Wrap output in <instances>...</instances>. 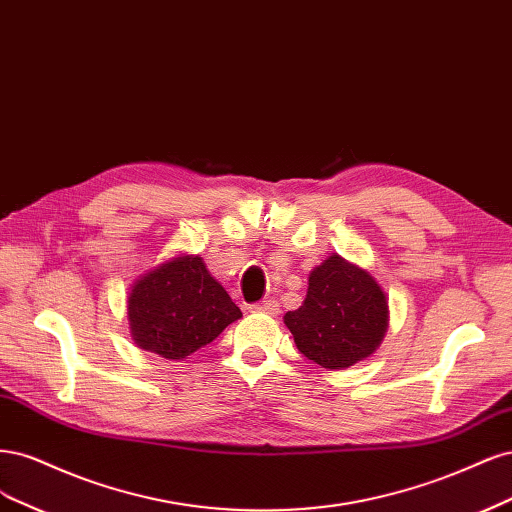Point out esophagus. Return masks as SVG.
I'll return each instance as SVG.
<instances>
[{"mask_svg": "<svg viewBox=\"0 0 512 512\" xmlns=\"http://www.w3.org/2000/svg\"><path fill=\"white\" fill-rule=\"evenodd\" d=\"M251 312H263V315H272V317H276L278 312H280V304L276 302V300H261V302H257V304H253L251 306Z\"/></svg>", "mask_w": 512, "mask_h": 512, "instance_id": "esophagus-1", "label": "esophagus"}]
</instances>
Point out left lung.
<instances>
[{
  "label": "left lung",
  "instance_id": "8db88e82",
  "mask_svg": "<svg viewBox=\"0 0 512 512\" xmlns=\"http://www.w3.org/2000/svg\"><path fill=\"white\" fill-rule=\"evenodd\" d=\"M389 306L376 280L338 255L310 272L306 300L285 325L298 351L327 370L349 368L381 344Z\"/></svg>",
  "mask_w": 512,
  "mask_h": 512
}]
</instances>
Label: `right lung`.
<instances>
[{"mask_svg":"<svg viewBox=\"0 0 512 512\" xmlns=\"http://www.w3.org/2000/svg\"><path fill=\"white\" fill-rule=\"evenodd\" d=\"M131 336L140 349L185 359L242 317L200 257H176L142 276L127 298Z\"/></svg>","mask_w":512,"mask_h":512,"instance_id":"add662e5","label":"right lung"}]
</instances>
